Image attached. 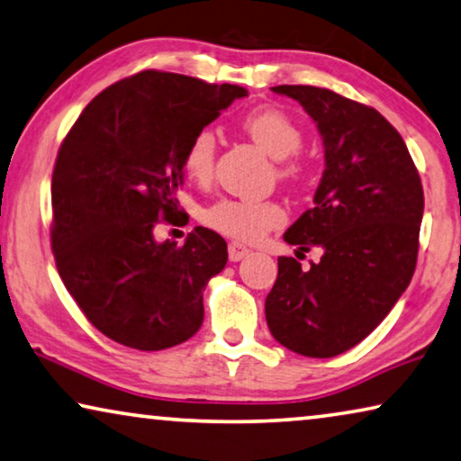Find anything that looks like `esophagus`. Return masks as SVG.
Here are the masks:
<instances>
[{
    "instance_id": "obj_1",
    "label": "esophagus",
    "mask_w": 461,
    "mask_h": 461,
    "mask_svg": "<svg viewBox=\"0 0 461 461\" xmlns=\"http://www.w3.org/2000/svg\"><path fill=\"white\" fill-rule=\"evenodd\" d=\"M228 252H230V260L231 263H238V260H242L244 257H249V249H246L244 244L240 242H230L228 244Z\"/></svg>"
}]
</instances>
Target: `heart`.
<instances>
[{"instance_id":"heart-1","label":"heart","mask_w":461,"mask_h":461,"mask_svg":"<svg viewBox=\"0 0 461 461\" xmlns=\"http://www.w3.org/2000/svg\"><path fill=\"white\" fill-rule=\"evenodd\" d=\"M242 128L275 159H285L281 165V176L296 177L300 174V163L287 157L296 155L302 149L304 134L285 112L275 107L254 109L244 115ZM215 134L209 128H201L192 134L184 149V174L194 182H209L215 169ZM203 221L223 236L242 240V242H257L267 231L279 228L285 221V211L275 201L223 196L204 209Z\"/></svg>"}]
</instances>
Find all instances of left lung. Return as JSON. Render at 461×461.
I'll return each mask as SVG.
<instances>
[{
    "instance_id": "1",
    "label": "left lung",
    "mask_w": 461,
    "mask_h": 461,
    "mask_svg": "<svg viewBox=\"0 0 461 461\" xmlns=\"http://www.w3.org/2000/svg\"><path fill=\"white\" fill-rule=\"evenodd\" d=\"M317 123L325 171L314 207L284 233L322 257L304 271L279 257L265 300L269 331L308 358H333L360 343L406 292L424 212L420 176L400 132L376 112L329 88L281 85Z\"/></svg>"
}]
</instances>
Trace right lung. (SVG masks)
<instances>
[{"instance_id": "obj_1", "label": "right lung", "mask_w": 461, "mask_h": 461, "mask_svg": "<svg viewBox=\"0 0 461 461\" xmlns=\"http://www.w3.org/2000/svg\"><path fill=\"white\" fill-rule=\"evenodd\" d=\"M238 85L144 70L107 86L61 142L51 180V244L59 277L85 317L122 346L157 352L203 325V292L228 263L217 231L157 242L180 215L176 192L192 134L233 101Z\"/></svg>"}]
</instances>
